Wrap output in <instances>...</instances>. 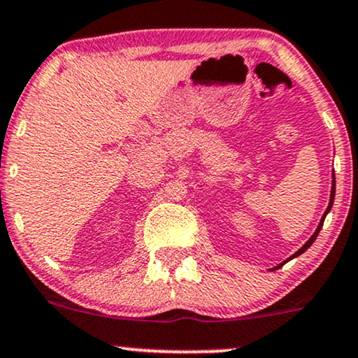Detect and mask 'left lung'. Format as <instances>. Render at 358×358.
Returning a JSON list of instances; mask_svg holds the SVG:
<instances>
[{"label": "left lung", "mask_w": 358, "mask_h": 358, "mask_svg": "<svg viewBox=\"0 0 358 358\" xmlns=\"http://www.w3.org/2000/svg\"><path fill=\"white\" fill-rule=\"evenodd\" d=\"M331 178H334V180H331V192H330V201H329V206H327V210H325L324 217H322V220H320V223H318V227H317L315 234H313L312 236H310V238H308V242H307V243H305V245H303V247H302V248H300V250H296V252H295V253H294V255H292L290 258H287V260H285V262H283V264H287V262H290V260H292V258H295V257L302 255V253L305 252V250H307V248H310V245H312L313 242H315V238H317L318 231H320V230H322V225H324V220H325L327 213H329V212H330L331 205H334V198H335V175H331ZM283 264H280V265H277V266H275V268H272V270H277V268H280V266H282Z\"/></svg>", "instance_id": "left-lung-1"}]
</instances>
